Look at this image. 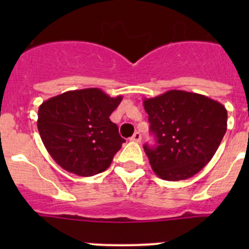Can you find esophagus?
Returning a JSON list of instances; mask_svg holds the SVG:
<instances>
[{
    "mask_svg": "<svg viewBox=\"0 0 249 249\" xmlns=\"http://www.w3.org/2000/svg\"><path fill=\"white\" fill-rule=\"evenodd\" d=\"M130 140L134 141V142H141V140H142V136H141L140 132H135V134L132 135V137Z\"/></svg>",
    "mask_w": 249,
    "mask_h": 249,
    "instance_id": "1",
    "label": "esophagus"
}]
</instances>
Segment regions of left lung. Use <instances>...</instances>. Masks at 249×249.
Listing matches in <instances>:
<instances>
[{
  "instance_id": "8db88e82",
  "label": "left lung",
  "mask_w": 249,
  "mask_h": 249,
  "mask_svg": "<svg viewBox=\"0 0 249 249\" xmlns=\"http://www.w3.org/2000/svg\"><path fill=\"white\" fill-rule=\"evenodd\" d=\"M157 145L144 144L150 166L165 180H183L201 171L217 152L225 131L228 112L205 95L169 90L143 99Z\"/></svg>"
}]
</instances>
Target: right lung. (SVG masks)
I'll return each mask as SVG.
<instances>
[{
  "label": "right lung",
  "mask_w": 249,
  "mask_h": 249,
  "mask_svg": "<svg viewBox=\"0 0 249 249\" xmlns=\"http://www.w3.org/2000/svg\"><path fill=\"white\" fill-rule=\"evenodd\" d=\"M123 96L97 88L71 90L50 97L38 108L42 142L59 166L82 177L106 171L125 142L109 115Z\"/></svg>",
  "instance_id": "right-lung-1"
}]
</instances>
